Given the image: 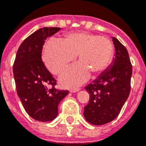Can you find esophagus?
<instances>
[{
    "label": "esophagus",
    "mask_w": 146,
    "mask_h": 146,
    "mask_svg": "<svg viewBox=\"0 0 146 146\" xmlns=\"http://www.w3.org/2000/svg\"><path fill=\"white\" fill-rule=\"evenodd\" d=\"M80 90V89L77 88V89H72V90H70V92L72 93H75V92H79Z\"/></svg>",
    "instance_id": "esophagus-1"
}]
</instances>
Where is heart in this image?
Returning a JSON list of instances; mask_svg holds the SVG:
<instances>
[{
    "mask_svg": "<svg viewBox=\"0 0 146 146\" xmlns=\"http://www.w3.org/2000/svg\"><path fill=\"white\" fill-rule=\"evenodd\" d=\"M113 54L112 44L108 38L87 32L71 33L61 41L48 40L45 44L43 59L48 70L61 74L78 55L80 63L66 69L59 77L65 87H74L85 82L90 74L102 73L110 63Z\"/></svg>",
    "mask_w": 146,
    "mask_h": 146,
    "instance_id": "obj_1",
    "label": "heart"
}]
</instances>
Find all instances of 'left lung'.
Masks as SVG:
<instances>
[{"mask_svg":"<svg viewBox=\"0 0 146 146\" xmlns=\"http://www.w3.org/2000/svg\"><path fill=\"white\" fill-rule=\"evenodd\" d=\"M112 38L115 50L112 63L85 87L90 101L84 108V117L95 125L115 120L130 95L132 65L128 52L117 38Z\"/></svg>","mask_w":146,"mask_h":146,"instance_id":"obj_1","label":"left lung"}]
</instances>
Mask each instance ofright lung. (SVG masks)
<instances>
[{
	"instance_id": "1",
	"label": "right lung",
	"mask_w": 146,
	"mask_h": 146,
	"mask_svg": "<svg viewBox=\"0 0 146 146\" xmlns=\"http://www.w3.org/2000/svg\"><path fill=\"white\" fill-rule=\"evenodd\" d=\"M60 29L44 27L31 34L19 46L13 64L16 90L22 105L30 117L40 122L54 120L59 104L69 94L68 90L54 88L56 80L41 60L45 40Z\"/></svg>"
}]
</instances>
